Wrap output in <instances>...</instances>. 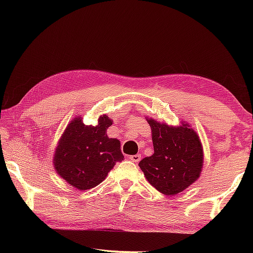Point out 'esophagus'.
Here are the masks:
<instances>
[{"label": "esophagus", "mask_w": 253, "mask_h": 253, "mask_svg": "<svg viewBox=\"0 0 253 253\" xmlns=\"http://www.w3.org/2000/svg\"><path fill=\"white\" fill-rule=\"evenodd\" d=\"M129 160L134 163H138L140 161V155H138V154H136V155H131L129 156Z\"/></svg>", "instance_id": "34e87169"}]
</instances>
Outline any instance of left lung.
<instances>
[{
	"mask_svg": "<svg viewBox=\"0 0 253 253\" xmlns=\"http://www.w3.org/2000/svg\"><path fill=\"white\" fill-rule=\"evenodd\" d=\"M152 129L154 154L139 162L152 186L165 195H176L200 177L204 154L198 132L188 124L169 126L146 118Z\"/></svg>",
	"mask_w": 253,
	"mask_h": 253,
	"instance_id": "1",
	"label": "left lung"
}]
</instances>
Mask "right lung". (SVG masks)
Here are the masks:
<instances>
[{
  "mask_svg": "<svg viewBox=\"0 0 253 253\" xmlns=\"http://www.w3.org/2000/svg\"><path fill=\"white\" fill-rule=\"evenodd\" d=\"M111 125L107 115L98 118L96 126L84 125L79 116L68 124L55 147L53 168L72 187L85 191L97 186L124 160L121 142L107 136Z\"/></svg>",
  "mask_w": 253,
  "mask_h": 253,
  "instance_id": "right-lung-1",
  "label": "right lung"
}]
</instances>
